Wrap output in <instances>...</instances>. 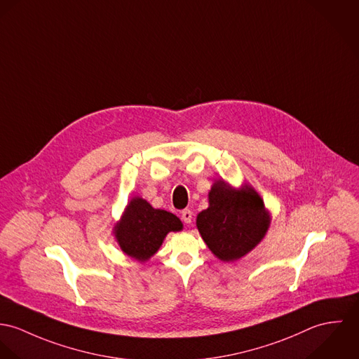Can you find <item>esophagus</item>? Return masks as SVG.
Returning a JSON list of instances; mask_svg holds the SVG:
<instances>
[{
    "instance_id": "obj_1",
    "label": "esophagus",
    "mask_w": 359,
    "mask_h": 359,
    "mask_svg": "<svg viewBox=\"0 0 359 359\" xmlns=\"http://www.w3.org/2000/svg\"><path fill=\"white\" fill-rule=\"evenodd\" d=\"M182 220L186 223V224H190L193 222V212L190 209H184L182 212Z\"/></svg>"
}]
</instances>
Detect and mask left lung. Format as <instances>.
Instances as JSON below:
<instances>
[{
    "label": "left lung",
    "instance_id": "8db88e82",
    "mask_svg": "<svg viewBox=\"0 0 359 359\" xmlns=\"http://www.w3.org/2000/svg\"><path fill=\"white\" fill-rule=\"evenodd\" d=\"M209 206L199 212L197 229L210 252L222 262H237L266 237L271 224L260 194L248 183L239 189L223 179L215 180Z\"/></svg>",
    "mask_w": 359,
    "mask_h": 359
}]
</instances>
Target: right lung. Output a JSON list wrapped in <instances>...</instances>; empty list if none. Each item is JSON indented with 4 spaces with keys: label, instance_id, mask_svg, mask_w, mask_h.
Wrapping results in <instances>:
<instances>
[{
    "label": "right lung",
    "instance_id": "add662e5",
    "mask_svg": "<svg viewBox=\"0 0 359 359\" xmlns=\"http://www.w3.org/2000/svg\"><path fill=\"white\" fill-rule=\"evenodd\" d=\"M182 230L183 223L176 215L153 208L142 197H133L114 224L113 234L126 256L144 263L158 252L170 231Z\"/></svg>",
    "mask_w": 359,
    "mask_h": 359
}]
</instances>
